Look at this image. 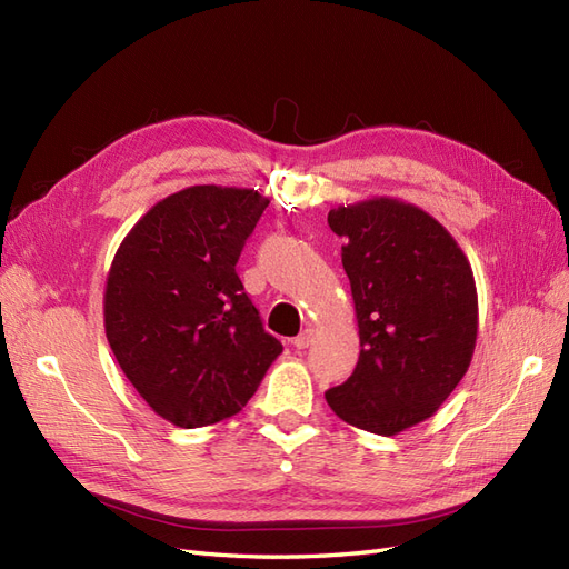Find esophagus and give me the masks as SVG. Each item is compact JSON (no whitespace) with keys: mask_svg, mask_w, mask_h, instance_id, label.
<instances>
[{"mask_svg":"<svg viewBox=\"0 0 569 569\" xmlns=\"http://www.w3.org/2000/svg\"><path fill=\"white\" fill-rule=\"evenodd\" d=\"M311 341H313V332L311 330H303L291 343H295L297 349H308V347H311Z\"/></svg>","mask_w":569,"mask_h":569,"instance_id":"esophagus-1","label":"esophagus"}]
</instances>
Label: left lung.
<instances>
[{
    "label": "left lung",
    "instance_id": "left-lung-1",
    "mask_svg": "<svg viewBox=\"0 0 569 569\" xmlns=\"http://www.w3.org/2000/svg\"><path fill=\"white\" fill-rule=\"evenodd\" d=\"M327 222L343 239L360 356L325 399L343 422L393 437L432 418L470 368L472 268L439 220L399 199L339 206Z\"/></svg>",
    "mask_w": 569,
    "mask_h": 569
}]
</instances>
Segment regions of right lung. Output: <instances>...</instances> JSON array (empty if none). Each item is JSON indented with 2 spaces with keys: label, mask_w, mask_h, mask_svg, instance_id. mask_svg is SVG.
Returning a JSON list of instances; mask_svg holds the SVG:
<instances>
[{
  "label": "right lung",
  "mask_w": 569,
  "mask_h": 569,
  "mask_svg": "<svg viewBox=\"0 0 569 569\" xmlns=\"http://www.w3.org/2000/svg\"><path fill=\"white\" fill-rule=\"evenodd\" d=\"M268 203L253 189L187 187L149 209L113 256L111 351L151 410L178 427L237 416L282 353L234 270Z\"/></svg>",
  "instance_id": "add662e5"
}]
</instances>
